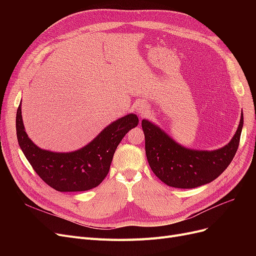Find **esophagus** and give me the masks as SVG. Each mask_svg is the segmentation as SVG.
I'll return each mask as SVG.
<instances>
[{"mask_svg": "<svg viewBox=\"0 0 256 256\" xmlns=\"http://www.w3.org/2000/svg\"><path fill=\"white\" fill-rule=\"evenodd\" d=\"M138 113L140 114L141 116L147 114V108L144 106H138Z\"/></svg>", "mask_w": 256, "mask_h": 256, "instance_id": "1", "label": "esophagus"}]
</instances>
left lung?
Returning <instances> with one entry per match:
<instances>
[{
    "mask_svg": "<svg viewBox=\"0 0 256 256\" xmlns=\"http://www.w3.org/2000/svg\"><path fill=\"white\" fill-rule=\"evenodd\" d=\"M244 126L242 113L236 134L219 150H198L178 144L148 120H142L145 152L154 174L170 187L196 188L214 180L230 166L237 152Z\"/></svg>",
    "mask_w": 256,
    "mask_h": 256,
    "instance_id": "obj_1",
    "label": "left lung"
}]
</instances>
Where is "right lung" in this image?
<instances>
[{
	"label": "right lung",
	"instance_id": "add662e5",
	"mask_svg": "<svg viewBox=\"0 0 256 256\" xmlns=\"http://www.w3.org/2000/svg\"><path fill=\"white\" fill-rule=\"evenodd\" d=\"M138 124V116L130 113L111 122L82 148L56 152L40 148L28 138L22 120L21 102L16 116L20 148L38 176L60 192L86 191L97 187L109 173L122 138Z\"/></svg>",
	"mask_w": 256,
	"mask_h": 256
}]
</instances>
